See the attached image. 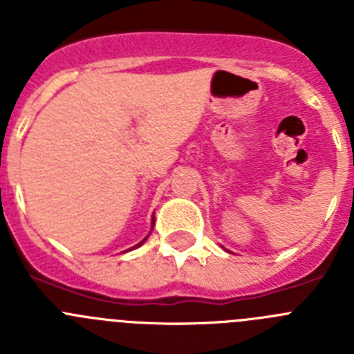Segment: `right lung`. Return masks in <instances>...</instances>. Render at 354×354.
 I'll return each instance as SVG.
<instances>
[{
  "label": "right lung",
  "mask_w": 354,
  "mask_h": 354,
  "mask_svg": "<svg viewBox=\"0 0 354 354\" xmlns=\"http://www.w3.org/2000/svg\"><path fill=\"white\" fill-rule=\"evenodd\" d=\"M147 237H149V236H147ZM147 237H145V239H147ZM145 239H143L142 243H145ZM142 243H140V245H142ZM140 245H136V246H140ZM136 246H134V248H136Z\"/></svg>",
  "instance_id": "add662e5"
}]
</instances>
